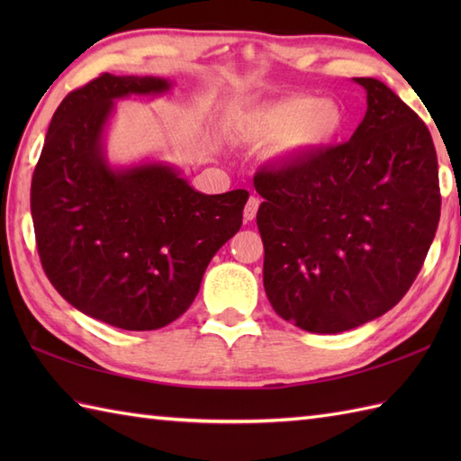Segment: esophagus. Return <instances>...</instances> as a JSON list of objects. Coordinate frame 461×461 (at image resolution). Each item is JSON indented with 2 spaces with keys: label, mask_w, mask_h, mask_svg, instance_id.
<instances>
[{
  "label": "esophagus",
  "mask_w": 461,
  "mask_h": 461,
  "mask_svg": "<svg viewBox=\"0 0 461 461\" xmlns=\"http://www.w3.org/2000/svg\"><path fill=\"white\" fill-rule=\"evenodd\" d=\"M258 210H259V198H256V195H251V198L246 203V210H243V218H246V221H251L253 218H256Z\"/></svg>",
  "instance_id": "esophagus-1"
}]
</instances>
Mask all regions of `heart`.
Wrapping results in <instances>:
<instances>
[{
	"label": "heart",
	"instance_id": "b5f03b06",
	"mask_svg": "<svg viewBox=\"0 0 461 461\" xmlns=\"http://www.w3.org/2000/svg\"><path fill=\"white\" fill-rule=\"evenodd\" d=\"M347 113L337 101L293 95L249 116V131L263 142H281L287 154H315L330 149L345 132Z\"/></svg>",
	"mask_w": 461,
	"mask_h": 461
}]
</instances>
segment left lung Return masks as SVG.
<instances>
[{
	"label": "left lung",
	"mask_w": 461,
	"mask_h": 461,
	"mask_svg": "<svg viewBox=\"0 0 461 461\" xmlns=\"http://www.w3.org/2000/svg\"><path fill=\"white\" fill-rule=\"evenodd\" d=\"M366 113L348 142L253 178L263 200V287L293 325L337 335L384 315L422 269L439 221L438 158L418 114L388 86L352 79Z\"/></svg>",
	"instance_id": "1"
}]
</instances>
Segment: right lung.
I'll use <instances>...</instances> for the list:
<instances>
[{"instance_id":"1","label":"right lung","mask_w":461,"mask_h":461,"mask_svg":"<svg viewBox=\"0 0 461 461\" xmlns=\"http://www.w3.org/2000/svg\"><path fill=\"white\" fill-rule=\"evenodd\" d=\"M172 85L104 73L67 95L32 180L37 251L49 281L75 309L124 330L162 329L184 315L208 263L240 231L249 198L246 190H194L170 162H109L114 103L154 99Z\"/></svg>"}]
</instances>
